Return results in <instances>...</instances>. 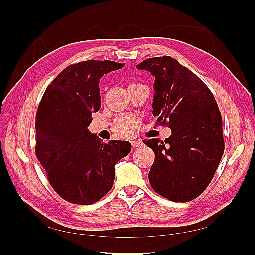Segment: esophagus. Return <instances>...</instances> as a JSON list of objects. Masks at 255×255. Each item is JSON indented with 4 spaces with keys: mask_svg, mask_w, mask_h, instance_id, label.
Segmentation results:
<instances>
[{
    "mask_svg": "<svg viewBox=\"0 0 255 255\" xmlns=\"http://www.w3.org/2000/svg\"><path fill=\"white\" fill-rule=\"evenodd\" d=\"M132 145L135 146V148H139V146H142V145H143V142H142V140L138 139V140L132 141Z\"/></svg>",
    "mask_w": 255,
    "mask_h": 255,
    "instance_id": "1",
    "label": "esophagus"
}]
</instances>
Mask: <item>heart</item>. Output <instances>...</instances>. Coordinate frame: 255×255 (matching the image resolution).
I'll list each match as a JSON object with an SVG mask.
<instances>
[{
    "label": "heart",
    "mask_w": 255,
    "mask_h": 255,
    "mask_svg": "<svg viewBox=\"0 0 255 255\" xmlns=\"http://www.w3.org/2000/svg\"><path fill=\"white\" fill-rule=\"evenodd\" d=\"M137 125H138V122H137V120H133V123L132 125H130L126 130H125V133L126 134H123L122 136L123 137H126V136H130L132 134H134L135 133V129L137 128Z\"/></svg>",
    "instance_id": "1"
}]
</instances>
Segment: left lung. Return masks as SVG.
<instances>
[{"label":"left lung","instance_id":"1","mask_svg":"<svg viewBox=\"0 0 255 255\" xmlns=\"http://www.w3.org/2000/svg\"><path fill=\"white\" fill-rule=\"evenodd\" d=\"M136 67L155 76L153 115L172 132L165 142L144 141L155 153L149 182L173 202L191 201L213 180L225 151L217 102L201 79L170 56L144 59Z\"/></svg>","mask_w":255,"mask_h":255}]
</instances>
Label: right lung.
Instances as JSON below:
<instances>
[{"mask_svg": "<svg viewBox=\"0 0 255 255\" xmlns=\"http://www.w3.org/2000/svg\"><path fill=\"white\" fill-rule=\"evenodd\" d=\"M125 64L86 60L64 69L45 89L36 114V156L53 189L66 201L88 205L113 186L115 165L128 141L104 143L87 129L101 107L99 80Z\"/></svg>", "mask_w": 255, "mask_h": 255, "instance_id": "right-lung-1", "label": "right lung"}]
</instances>
